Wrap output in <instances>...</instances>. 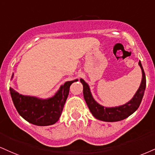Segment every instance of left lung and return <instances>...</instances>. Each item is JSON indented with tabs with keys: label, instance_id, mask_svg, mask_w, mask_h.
Instances as JSON below:
<instances>
[{
	"label": "left lung",
	"instance_id": "obj_1",
	"mask_svg": "<svg viewBox=\"0 0 155 155\" xmlns=\"http://www.w3.org/2000/svg\"><path fill=\"white\" fill-rule=\"evenodd\" d=\"M139 65L140 66L142 71V80L140 87L134 97L129 102L118 107H105L99 105L92 97L89 85L82 79H80V81L83 84L84 97L89 110L94 118L102 121L115 122L128 118L139 108L146 88V76L140 61L139 62Z\"/></svg>",
	"mask_w": 155,
	"mask_h": 155
}]
</instances>
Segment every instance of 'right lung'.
I'll list each match as a JSON object with an SVG mask.
<instances>
[{"label": "right lung", "instance_id": "right-lung-1", "mask_svg": "<svg viewBox=\"0 0 155 155\" xmlns=\"http://www.w3.org/2000/svg\"><path fill=\"white\" fill-rule=\"evenodd\" d=\"M77 81H66L53 97L47 100L22 95L12 88L9 90L15 107L22 118L36 126H50L58 120L69 93L70 86Z\"/></svg>", "mask_w": 155, "mask_h": 155}]
</instances>
